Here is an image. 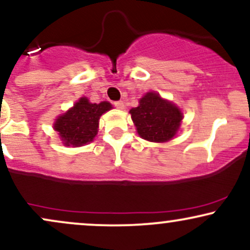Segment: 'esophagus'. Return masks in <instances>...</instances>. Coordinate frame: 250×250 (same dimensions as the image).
<instances>
[{"label": "esophagus", "mask_w": 250, "mask_h": 250, "mask_svg": "<svg viewBox=\"0 0 250 250\" xmlns=\"http://www.w3.org/2000/svg\"><path fill=\"white\" fill-rule=\"evenodd\" d=\"M114 107L117 108V109H125V103H123L122 101H116L113 103Z\"/></svg>", "instance_id": "34e87169"}]
</instances>
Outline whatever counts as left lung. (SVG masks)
I'll return each instance as SVG.
<instances>
[{"instance_id":"left-lung-1","label":"left lung","mask_w":250,"mask_h":250,"mask_svg":"<svg viewBox=\"0 0 250 250\" xmlns=\"http://www.w3.org/2000/svg\"><path fill=\"white\" fill-rule=\"evenodd\" d=\"M131 119L142 139L150 142H167L176 134L182 113L159 94L149 91L140 100L139 107L130 109Z\"/></svg>"}]
</instances>
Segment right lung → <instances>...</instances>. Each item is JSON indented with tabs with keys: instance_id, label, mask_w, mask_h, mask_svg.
Instances as JSON below:
<instances>
[{
	"instance_id": "add662e5",
	"label": "right lung",
	"mask_w": 250,
	"mask_h": 250,
	"mask_svg": "<svg viewBox=\"0 0 250 250\" xmlns=\"http://www.w3.org/2000/svg\"><path fill=\"white\" fill-rule=\"evenodd\" d=\"M110 109L111 104L109 102L96 104L82 97L64 115L56 120L54 129L67 146H83L93 141L97 134L100 116Z\"/></svg>"
}]
</instances>
